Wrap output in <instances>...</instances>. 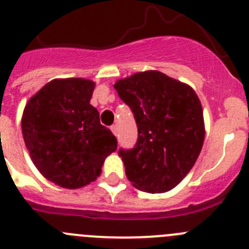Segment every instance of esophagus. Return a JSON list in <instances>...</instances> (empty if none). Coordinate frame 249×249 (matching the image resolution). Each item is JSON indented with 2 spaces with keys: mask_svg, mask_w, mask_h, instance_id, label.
Returning <instances> with one entry per match:
<instances>
[{
  "mask_svg": "<svg viewBox=\"0 0 249 249\" xmlns=\"http://www.w3.org/2000/svg\"><path fill=\"white\" fill-rule=\"evenodd\" d=\"M111 131L113 132V135H114V136H117L118 128H117V126H116V124H112V126H111Z\"/></svg>",
  "mask_w": 249,
  "mask_h": 249,
  "instance_id": "34e87169",
  "label": "esophagus"
}]
</instances>
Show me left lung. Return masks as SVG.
<instances>
[{"instance_id": "1", "label": "left lung", "mask_w": 249, "mask_h": 249, "mask_svg": "<svg viewBox=\"0 0 249 249\" xmlns=\"http://www.w3.org/2000/svg\"><path fill=\"white\" fill-rule=\"evenodd\" d=\"M138 129L133 148H120L128 181L141 191L163 193L186 177L203 146L198 96L162 72H140L114 85Z\"/></svg>"}]
</instances>
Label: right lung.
<instances>
[{"label": "right lung", "mask_w": 249, "mask_h": 249, "mask_svg": "<svg viewBox=\"0 0 249 249\" xmlns=\"http://www.w3.org/2000/svg\"><path fill=\"white\" fill-rule=\"evenodd\" d=\"M94 83L83 78L53 80L26 105L22 135L32 162L48 181L81 188L100 176L117 138L100 123L89 105Z\"/></svg>", "instance_id": "add662e5"}]
</instances>
